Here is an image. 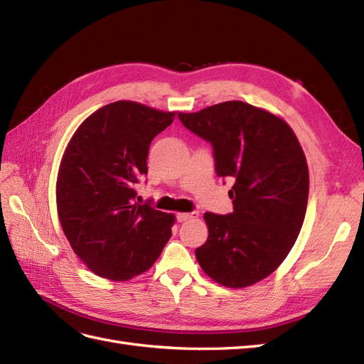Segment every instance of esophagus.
Listing matches in <instances>:
<instances>
[{
  "label": "esophagus",
  "mask_w": 364,
  "mask_h": 364,
  "mask_svg": "<svg viewBox=\"0 0 364 364\" xmlns=\"http://www.w3.org/2000/svg\"><path fill=\"white\" fill-rule=\"evenodd\" d=\"M197 215V213H179L178 214V222H186V220H190V218H196Z\"/></svg>",
  "instance_id": "34e87169"
}]
</instances>
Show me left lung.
Masks as SVG:
<instances>
[{"mask_svg":"<svg viewBox=\"0 0 364 364\" xmlns=\"http://www.w3.org/2000/svg\"><path fill=\"white\" fill-rule=\"evenodd\" d=\"M179 118L211 142L220 178L234 181V213L203 215L209 234L196 258L223 287H249L281 266L301 232L310 186L305 153L287 121L245 102Z\"/></svg>","mask_w":364,"mask_h":364,"instance_id":"obj_1","label":"left lung"}]
</instances>
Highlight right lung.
I'll return each mask as SVG.
<instances>
[{
  "instance_id": "1",
  "label": "right lung",
  "mask_w": 364,
  "mask_h": 364,
  "mask_svg": "<svg viewBox=\"0 0 364 364\" xmlns=\"http://www.w3.org/2000/svg\"><path fill=\"white\" fill-rule=\"evenodd\" d=\"M178 112L130 100L109 103L71 136L59 165V222L97 277L129 281L149 270L171 237L174 214L134 202L151 139Z\"/></svg>"
}]
</instances>
